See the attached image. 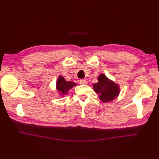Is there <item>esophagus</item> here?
Returning <instances> with one entry per match:
<instances>
[{
	"label": "esophagus",
	"mask_w": 159,
	"mask_h": 159,
	"mask_svg": "<svg viewBox=\"0 0 159 159\" xmlns=\"http://www.w3.org/2000/svg\"><path fill=\"white\" fill-rule=\"evenodd\" d=\"M80 84H87L88 81L85 80H80Z\"/></svg>",
	"instance_id": "esophagus-1"
}]
</instances>
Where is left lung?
Instances as JSON below:
<instances>
[{
  "mask_svg": "<svg viewBox=\"0 0 159 159\" xmlns=\"http://www.w3.org/2000/svg\"><path fill=\"white\" fill-rule=\"evenodd\" d=\"M93 87L95 92L99 94V99L103 103L113 101L120 93L119 85L103 74L98 76V81L93 85Z\"/></svg>",
  "mask_w": 159,
  "mask_h": 159,
  "instance_id": "8db88e82",
  "label": "left lung"
}]
</instances>
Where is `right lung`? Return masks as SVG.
<instances>
[{
  "label": "right lung",
  "mask_w": 159,
  "mask_h": 159,
  "mask_svg": "<svg viewBox=\"0 0 159 159\" xmlns=\"http://www.w3.org/2000/svg\"><path fill=\"white\" fill-rule=\"evenodd\" d=\"M77 85L78 84L73 81H66L64 77L60 75L57 78L56 82V90L61 97H64V95L68 93V91L70 89L73 88Z\"/></svg>",
  "instance_id": "right-lung-1"
}]
</instances>
